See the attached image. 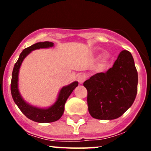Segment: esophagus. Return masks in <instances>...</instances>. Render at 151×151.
<instances>
[{"label":"esophagus","mask_w":151,"mask_h":151,"mask_svg":"<svg viewBox=\"0 0 151 151\" xmlns=\"http://www.w3.org/2000/svg\"><path fill=\"white\" fill-rule=\"evenodd\" d=\"M85 76L84 75H79V76L77 77V81H78L79 84H83V82H85Z\"/></svg>","instance_id":"34e87169"}]
</instances>
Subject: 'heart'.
Returning <instances> with one entry per match:
<instances>
[{
    "label": "heart",
    "instance_id": "heart-1",
    "mask_svg": "<svg viewBox=\"0 0 151 151\" xmlns=\"http://www.w3.org/2000/svg\"><path fill=\"white\" fill-rule=\"evenodd\" d=\"M107 62H108V57H106V56L103 57V59H102V65H103V66L106 65V64L107 63Z\"/></svg>",
    "mask_w": 151,
    "mask_h": 151
}]
</instances>
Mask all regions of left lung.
Instances as JSON below:
<instances>
[{"mask_svg":"<svg viewBox=\"0 0 151 151\" xmlns=\"http://www.w3.org/2000/svg\"><path fill=\"white\" fill-rule=\"evenodd\" d=\"M90 115L101 120L120 117L131 107L138 91V72L128 50L119 53L113 67L84 82Z\"/></svg>","mask_w":151,"mask_h":151,"instance_id":"8db88e82","label":"left lung"}]
</instances>
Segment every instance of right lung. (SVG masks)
<instances>
[{"instance_id":"obj_1","label":"right lung","mask_w":151,"mask_h":151,"mask_svg":"<svg viewBox=\"0 0 151 151\" xmlns=\"http://www.w3.org/2000/svg\"><path fill=\"white\" fill-rule=\"evenodd\" d=\"M54 44L53 42L44 41V42H38L34 44L27 48L24 49L19 57L18 60L14 65L12 73L10 88H11V94L13 101L17 106L19 108L21 112L27 118L34 122H40V123L55 122L60 119L64 113V106L66 100L78 85V82L76 81L69 85L63 86L60 90L55 102L49 107H39V106H34L23 99L19 90V73L22 63L32 50L42 48H50L54 47Z\"/></svg>"}]
</instances>
